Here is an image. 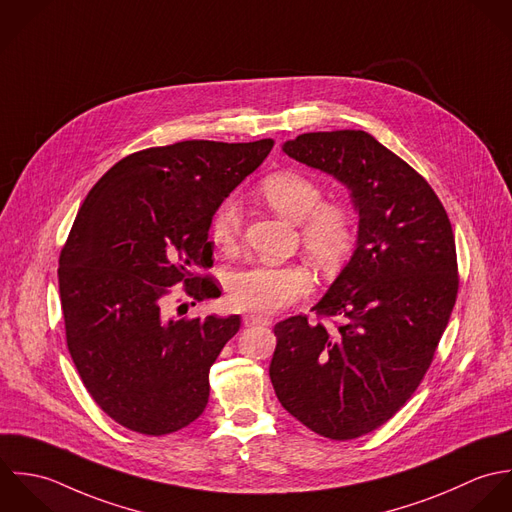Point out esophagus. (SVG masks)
Returning <instances> with one entry per match:
<instances>
[{"instance_id":"obj_1","label":"esophagus","mask_w":512,"mask_h":512,"mask_svg":"<svg viewBox=\"0 0 512 512\" xmlns=\"http://www.w3.org/2000/svg\"><path fill=\"white\" fill-rule=\"evenodd\" d=\"M243 322H245V326H267V324H269V318L263 316V314L249 312V314L243 316Z\"/></svg>"}]
</instances>
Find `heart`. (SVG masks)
Wrapping results in <instances>:
<instances>
[{"mask_svg":"<svg viewBox=\"0 0 512 512\" xmlns=\"http://www.w3.org/2000/svg\"><path fill=\"white\" fill-rule=\"evenodd\" d=\"M263 200L281 215L299 221L301 243L308 259L324 273L340 269L356 245V215L344 202H324L318 180L297 170L269 174L259 188ZM211 241L229 251L241 237V213L235 202L217 205L209 221ZM312 281L297 263H255L235 269L225 279L231 307L255 312H277L303 299Z\"/></svg>","mask_w":512,"mask_h":512,"instance_id":"obj_1","label":"heart"}]
</instances>
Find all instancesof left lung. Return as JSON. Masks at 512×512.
<instances>
[{"instance_id": "left-lung-1", "label": "left lung", "mask_w": 512, "mask_h": 512, "mask_svg": "<svg viewBox=\"0 0 512 512\" xmlns=\"http://www.w3.org/2000/svg\"><path fill=\"white\" fill-rule=\"evenodd\" d=\"M283 150L348 186L360 229L316 320L275 324L269 376L310 431L348 441L392 419L423 382L457 301L455 235L425 178L364 130L307 132Z\"/></svg>"}]
</instances>
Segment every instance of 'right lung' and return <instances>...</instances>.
Segmentation results:
<instances>
[{
    "label": "right lung",
    "mask_w": 512,
    "mask_h": 512,
    "mask_svg": "<svg viewBox=\"0 0 512 512\" xmlns=\"http://www.w3.org/2000/svg\"><path fill=\"white\" fill-rule=\"evenodd\" d=\"M275 140H184L116 162L81 205L59 255L65 336L77 372L108 417L142 435L196 421L209 368L241 326L233 316L168 318L180 291L217 297L209 221ZM186 307V305H182Z\"/></svg>",
    "instance_id": "1"
}]
</instances>
